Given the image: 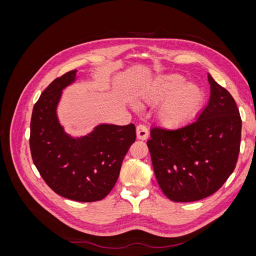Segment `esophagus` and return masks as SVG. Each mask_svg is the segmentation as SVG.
I'll list each match as a JSON object with an SVG mask.
<instances>
[{
  "label": "esophagus",
  "instance_id": "1",
  "mask_svg": "<svg viewBox=\"0 0 256 256\" xmlns=\"http://www.w3.org/2000/svg\"><path fill=\"white\" fill-rule=\"evenodd\" d=\"M136 136L138 140H146L148 138V130H147L146 126L138 125L136 127Z\"/></svg>",
  "mask_w": 256,
  "mask_h": 256
}]
</instances>
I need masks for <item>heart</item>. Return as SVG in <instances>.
Segmentation results:
<instances>
[{"instance_id":"1","label":"heart","mask_w":256,"mask_h":256,"mask_svg":"<svg viewBox=\"0 0 256 256\" xmlns=\"http://www.w3.org/2000/svg\"><path fill=\"white\" fill-rule=\"evenodd\" d=\"M145 104H161L159 122L166 128H180L194 120L205 102V92L196 84L187 83L180 74L162 76L150 81L140 92Z\"/></svg>"}]
</instances>
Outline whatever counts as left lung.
I'll return each mask as SVG.
<instances>
[{"label": "left lung", "instance_id": "1", "mask_svg": "<svg viewBox=\"0 0 256 256\" xmlns=\"http://www.w3.org/2000/svg\"><path fill=\"white\" fill-rule=\"evenodd\" d=\"M210 97L198 118L177 130L154 127L147 146L157 182L174 202H194L219 190L233 173L242 138L234 98L208 74Z\"/></svg>", "mask_w": 256, "mask_h": 256}]
</instances>
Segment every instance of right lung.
<instances>
[{"mask_svg":"<svg viewBox=\"0 0 256 256\" xmlns=\"http://www.w3.org/2000/svg\"><path fill=\"white\" fill-rule=\"evenodd\" d=\"M76 76V69L56 78L37 100L30 148L38 172L54 192L78 202H95L113 189L124 157L136 141V126L102 124L84 136L66 134L56 109L62 92Z\"/></svg>","mask_w":256,"mask_h":256,"instance_id":"obj_1","label":"right lung"}]
</instances>
